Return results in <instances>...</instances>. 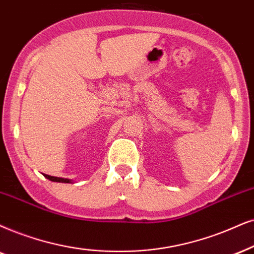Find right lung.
Here are the masks:
<instances>
[{
	"label": "right lung",
	"mask_w": 254,
	"mask_h": 254,
	"mask_svg": "<svg viewBox=\"0 0 254 254\" xmlns=\"http://www.w3.org/2000/svg\"><path fill=\"white\" fill-rule=\"evenodd\" d=\"M44 177L49 179L51 182H59V183H70L69 179H65V178H59V177H53V176H49V175H43Z\"/></svg>",
	"instance_id": "1"
}]
</instances>
